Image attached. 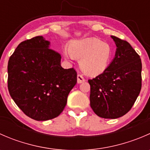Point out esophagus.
I'll use <instances>...</instances> for the list:
<instances>
[{
	"instance_id": "obj_1",
	"label": "esophagus",
	"mask_w": 150,
	"mask_h": 150,
	"mask_svg": "<svg viewBox=\"0 0 150 150\" xmlns=\"http://www.w3.org/2000/svg\"><path fill=\"white\" fill-rule=\"evenodd\" d=\"M77 81H78V83H82L85 82V79L81 75H78L77 76Z\"/></svg>"
}]
</instances>
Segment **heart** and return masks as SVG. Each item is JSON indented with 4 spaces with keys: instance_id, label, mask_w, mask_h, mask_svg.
Masks as SVG:
<instances>
[{
    "instance_id": "obj_1",
    "label": "heart",
    "mask_w": 150,
    "mask_h": 150,
    "mask_svg": "<svg viewBox=\"0 0 150 150\" xmlns=\"http://www.w3.org/2000/svg\"><path fill=\"white\" fill-rule=\"evenodd\" d=\"M113 50L109 43L96 38L76 40L63 50L67 60L80 59L81 70L90 76H96L107 70L112 59Z\"/></svg>"
}]
</instances>
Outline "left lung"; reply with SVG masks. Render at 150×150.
I'll return each mask as SVG.
<instances>
[{
    "mask_svg": "<svg viewBox=\"0 0 150 150\" xmlns=\"http://www.w3.org/2000/svg\"><path fill=\"white\" fill-rule=\"evenodd\" d=\"M116 45L114 59L107 70L92 80L90 105L103 118L122 117L131 109L142 88V61L125 40L111 35Z\"/></svg>",
    "mask_w": 150,
    "mask_h": 150,
    "instance_id": "1",
    "label": "left lung"
}]
</instances>
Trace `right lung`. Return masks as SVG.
I'll return each instance as SVG.
<instances>
[{
  "mask_svg": "<svg viewBox=\"0 0 150 150\" xmlns=\"http://www.w3.org/2000/svg\"><path fill=\"white\" fill-rule=\"evenodd\" d=\"M51 43L37 36L19 43L8 63V88L16 105L30 118L45 121L64 110L77 83L73 68L61 66Z\"/></svg>",
  "mask_w": 150,
  "mask_h": 150,
  "instance_id": "right-lung-1",
  "label": "right lung"
}]
</instances>
